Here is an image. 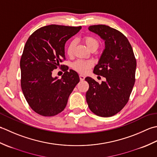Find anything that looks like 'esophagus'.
I'll use <instances>...</instances> for the list:
<instances>
[{
	"mask_svg": "<svg viewBox=\"0 0 157 157\" xmlns=\"http://www.w3.org/2000/svg\"><path fill=\"white\" fill-rule=\"evenodd\" d=\"M79 78H80V80H81V81H84L85 80V76H83V75H79Z\"/></svg>",
	"mask_w": 157,
	"mask_h": 157,
	"instance_id": "1",
	"label": "esophagus"
}]
</instances>
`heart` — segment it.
Returning <instances> with one entry per match:
<instances>
[{
    "label": "heart",
    "mask_w": 157,
    "mask_h": 157,
    "mask_svg": "<svg viewBox=\"0 0 157 157\" xmlns=\"http://www.w3.org/2000/svg\"><path fill=\"white\" fill-rule=\"evenodd\" d=\"M82 40L84 41L86 45L87 46L89 49H95L96 50L100 46V41L98 40V38L94 36H91V35H87L82 38ZM76 45V41L75 40H72L70 41V43L68 44L66 47V53L68 56H72L74 53V49ZM93 65V63L91 61H87V60H82V59H78L75 62L73 63L72 67L76 71L78 72L81 74H84V73L87 72L88 70L90 69L91 67Z\"/></svg>",
    "instance_id": "b5f03b06"
}]
</instances>
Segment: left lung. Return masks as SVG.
<instances>
[{"instance_id": "left-lung-1", "label": "left lung", "mask_w": 157, "mask_h": 157, "mask_svg": "<svg viewBox=\"0 0 157 157\" xmlns=\"http://www.w3.org/2000/svg\"><path fill=\"white\" fill-rule=\"evenodd\" d=\"M89 30L105 40V49L94 72L105 78L99 84L86 77L89 88L86 100L89 109L99 117L114 116L123 109L132 91L136 59L132 47L124 35L105 25H94Z\"/></svg>"}]
</instances>
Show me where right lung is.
Segmentation results:
<instances>
[{"label": "right lung", "mask_w": 157, "mask_h": 157, "mask_svg": "<svg viewBox=\"0 0 157 157\" xmlns=\"http://www.w3.org/2000/svg\"><path fill=\"white\" fill-rule=\"evenodd\" d=\"M81 26L49 25L36 30L28 38L20 59L21 87L28 104L35 113L53 117L62 112L70 95L79 82L78 73L61 65L62 78L52 71L66 59L64 46Z\"/></svg>", "instance_id": "1"}]
</instances>
